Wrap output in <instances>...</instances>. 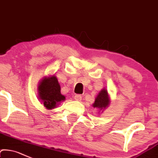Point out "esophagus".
<instances>
[{
	"mask_svg": "<svg viewBox=\"0 0 158 158\" xmlns=\"http://www.w3.org/2000/svg\"><path fill=\"white\" fill-rule=\"evenodd\" d=\"M74 99L77 100V101H81V100L82 99V96H81V95H75V96H74Z\"/></svg>",
	"mask_w": 158,
	"mask_h": 158,
	"instance_id": "esophagus-1",
	"label": "esophagus"
}]
</instances>
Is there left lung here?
I'll list each match as a JSON object with an SVG mask.
<instances>
[{"mask_svg": "<svg viewBox=\"0 0 158 158\" xmlns=\"http://www.w3.org/2000/svg\"><path fill=\"white\" fill-rule=\"evenodd\" d=\"M110 101H111V99H110L108 90L106 88H103L96 97L94 103L92 105V106L93 108L99 109V111L103 112V111L106 109L110 105Z\"/></svg>", "mask_w": 158, "mask_h": 158, "instance_id": "obj_1", "label": "left lung"}]
</instances>
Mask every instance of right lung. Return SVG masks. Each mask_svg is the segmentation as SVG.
Segmentation results:
<instances>
[{
    "instance_id": "obj_1",
    "label": "right lung",
    "mask_w": 158,
    "mask_h": 158,
    "mask_svg": "<svg viewBox=\"0 0 158 158\" xmlns=\"http://www.w3.org/2000/svg\"><path fill=\"white\" fill-rule=\"evenodd\" d=\"M38 98L47 109L51 110L65 100V96L61 93V87L55 74L44 76L39 82Z\"/></svg>"
}]
</instances>
